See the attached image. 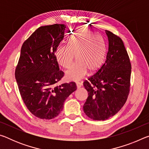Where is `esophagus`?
Listing matches in <instances>:
<instances>
[{
    "label": "esophagus",
    "mask_w": 149,
    "mask_h": 149,
    "mask_svg": "<svg viewBox=\"0 0 149 149\" xmlns=\"http://www.w3.org/2000/svg\"><path fill=\"white\" fill-rule=\"evenodd\" d=\"M83 85L82 83H80V82H77L76 83V86L77 87V89H79V88L81 87V86Z\"/></svg>",
    "instance_id": "obj_1"
}]
</instances>
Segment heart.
Masks as SVG:
<instances>
[{
	"label": "heart",
	"mask_w": 149,
	"mask_h": 149,
	"mask_svg": "<svg viewBox=\"0 0 149 149\" xmlns=\"http://www.w3.org/2000/svg\"><path fill=\"white\" fill-rule=\"evenodd\" d=\"M106 54L104 45L91 31L81 29L68 42V45L58 47L55 53L58 64L68 68L77 56V63L72 65L65 73L68 80L78 81L86 75L88 70L94 72L103 64Z\"/></svg>",
	"instance_id": "heart-1"
}]
</instances>
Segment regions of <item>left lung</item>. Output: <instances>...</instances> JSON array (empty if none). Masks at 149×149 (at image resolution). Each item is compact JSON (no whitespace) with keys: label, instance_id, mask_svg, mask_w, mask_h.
<instances>
[{"label":"left lung","instance_id":"1","mask_svg":"<svg viewBox=\"0 0 149 149\" xmlns=\"http://www.w3.org/2000/svg\"><path fill=\"white\" fill-rule=\"evenodd\" d=\"M107 54L104 64L95 74L85 81L88 97L85 114L94 120H105L117 114L130 92L131 65L122 40L105 30Z\"/></svg>","mask_w":149,"mask_h":149}]
</instances>
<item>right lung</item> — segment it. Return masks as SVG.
Wrapping results in <instances>:
<instances>
[{
    "label": "right lung",
    "instance_id": "right-lung-1",
    "mask_svg": "<svg viewBox=\"0 0 149 149\" xmlns=\"http://www.w3.org/2000/svg\"><path fill=\"white\" fill-rule=\"evenodd\" d=\"M65 28L64 24L40 27L21 49L15 72L16 82L27 109L41 119L56 118L65 99L77 89L74 82L55 85L64 76L55 52L64 39Z\"/></svg>",
    "mask_w": 149,
    "mask_h": 149
}]
</instances>
